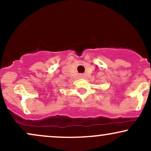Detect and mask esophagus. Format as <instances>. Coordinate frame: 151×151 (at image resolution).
I'll return each instance as SVG.
<instances>
[{
  "label": "esophagus",
  "instance_id": "34e87169",
  "mask_svg": "<svg viewBox=\"0 0 151 151\" xmlns=\"http://www.w3.org/2000/svg\"><path fill=\"white\" fill-rule=\"evenodd\" d=\"M79 77H80L81 78H83L84 77V74H80V75H79Z\"/></svg>",
  "mask_w": 151,
  "mask_h": 151
}]
</instances>
